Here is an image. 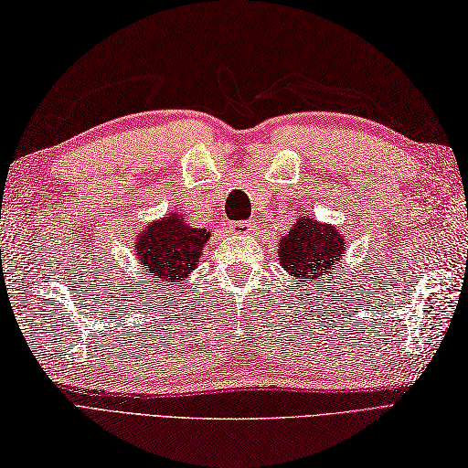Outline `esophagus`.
Wrapping results in <instances>:
<instances>
[{
    "instance_id": "1",
    "label": "esophagus",
    "mask_w": 468,
    "mask_h": 468,
    "mask_svg": "<svg viewBox=\"0 0 468 468\" xmlns=\"http://www.w3.org/2000/svg\"><path fill=\"white\" fill-rule=\"evenodd\" d=\"M230 230L234 234H250L252 230H256V224L248 222V220H238V222L230 224Z\"/></svg>"
}]
</instances>
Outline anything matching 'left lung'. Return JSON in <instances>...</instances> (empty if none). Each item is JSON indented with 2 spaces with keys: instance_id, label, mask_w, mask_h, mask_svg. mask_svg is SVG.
Segmentation results:
<instances>
[{
  "instance_id": "obj_1",
  "label": "left lung",
  "mask_w": 468,
  "mask_h": 468,
  "mask_svg": "<svg viewBox=\"0 0 468 468\" xmlns=\"http://www.w3.org/2000/svg\"><path fill=\"white\" fill-rule=\"evenodd\" d=\"M346 240L334 226L320 224L314 218H302L280 242V264L295 282L320 286L335 270Z\"/></svg>"
}]
</instances>
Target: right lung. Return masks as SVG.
I'll return each instance as SVG.
<instances>
[{
	"label": "right lung",
	"instance_id": "1",
	"mask_svg": "<svg viewBox=\"0 0 468 468\" xmlns=\"http://www.w3.org/2000/svg\"><path fill=\"white\" fill-rule=\"evenodd\" d=\"M210 232L188 226L182 214L165 216L136 238L134 254L151 278L175 282L186 278L198 266L204 242Z\"/></svg>",
	"mask_w": 468,
	"mask_h": 468
}]
</instances>
